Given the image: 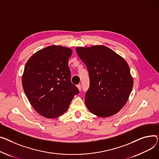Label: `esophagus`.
Instances as JSON below:
<instances>
[{
	"label": "esophagus",
	"mask_w": 159,
	"mask_h": 159,
	"mask_svg": "<svg viewBox=\"0 0 159 159\" xmlns=\"http://www.w3.org/2000/svg\"><path fill=\"white\" fill-rule=\"evenodd\" d=\"M77 88L79 89V91L81 90V86H80V84H78V85L77 86Z\"/></svg>",
	"instance_id": "34e87169"
}]
</instances>
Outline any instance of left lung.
<instances>
[{
    "label": "left lung",
    "mask_w": 159,
    "mask_h": 159,
    "mask_svg": "<svg viewBox=\"0 0 159 159\" xmlns=\"http://www.w3.org/2000/svg\"><path fill=\"white\" fill-rule=\"evenodd\" d=\"M75 50L89 72L90 84L85 97L89 111L101 118L118 112L127 102L134 84L127 62L103 45Z\"/></svg>",
    "instance_id": "1"
}]
</instances>
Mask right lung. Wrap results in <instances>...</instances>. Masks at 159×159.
<instances>
[{
  "label": "right lung",
  "instance_id": "1",
  "mask_svg": "<svg viewBox=\"0 0 159 159\" xmlns=\"http://www.w3.org/2000/svg\"><path fill=\"white\" fill-rule=\"evenodd\" d=\"M70 48L52 45L32 56L25 64L22 82L24 91L34 110L47 118H56L67 111L79 93L71 82Z\"/></svg>",
  "mask_w": 159,
  "mask_h": 159
}]
</instances>
